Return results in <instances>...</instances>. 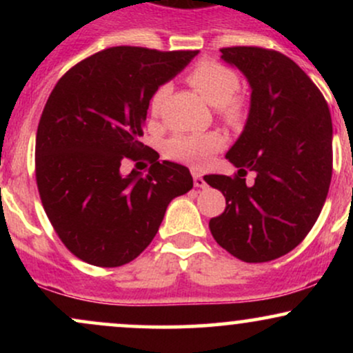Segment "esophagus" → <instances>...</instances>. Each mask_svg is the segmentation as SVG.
I'll use <instances>...</instances> for the list:
<instances>
[{"label":"esophagus","instance_id":"34e87169","mask_svg":"<svg viewBox=\"0 0 353 353\" xmlns=\"http://www.w3.org/2000/svg\"><path fill=\"white\" fill-rule=\"evenodd\" d=\"M194 185H196L197 189H205V188H208V182L204 181L202 174L194 172Z\"/></svg>","mask_w":353,"mask_h":353}]
</instances>
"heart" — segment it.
Returning <instances> with one entry per match:
<instances>
[{
    "label": "heart",
    "mask_w": 353,
    "mask_h": 353,
    "mask_svg": "<svg viewBox=\"0 0 353 353\" xmlns=\"http://www.w3.org/2000/svg\"><path fill=\"white\" fill-rule=\"evenodd\" d=\"M189 84L196 89L212 108L229 121H237L242 114L241 103L234 98L239 91V76L224 64L204 61L197 64L188 76ZM171 91L169 84L157 89L151 98V111L159 112L165 96ZM224 145V137L217 132L205 134H177L165 145V154L171 159L189 164L192 168H204L209 163L212 154Z\"/></svg>",
    "instance_id": "1"
}]
</instances>
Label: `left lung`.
<instances>
[{"label":"left lung","mask_w":353,"mask_h":353,"mask_svg":"<svg viewBox=\"0 0 353 353\" xmlns=\"http://www.w3.org/2000/svg\"><path fill=\"white\" fill-rule=\"evenodd\" d=\"M250 88L249 114L225 157L236 177L204 179L225 197L210 219L217 244L244 262H269L310 232L332 179V119L322 92L292 59L254 46L221 50ZM252 170L256 181L245 184Z\"/></svg>","instance_id":"8db88e82"}]
</instances>
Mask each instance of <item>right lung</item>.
Wrapping results in <instances>:
<instances>
[{"mask_svg":"<svg viewBox=\"0 0 353 353\" xmlns=\"http://www.w3.org/2000/svg\"><path fill=\"white\" fill-rule=\"evenodd\" d=\"M197 51L109 48L71 68L48 98L36 132V182L63 244L81 261L119 267L159 230L174 197L192 189L185 165L159 163L141 143L149 101ZM150 151L145 174L120 172Z\"/></svg>","mask_w":353,"mask_h":353,"instance_id":"obj_1","label":"right lung"}]
</instances>
